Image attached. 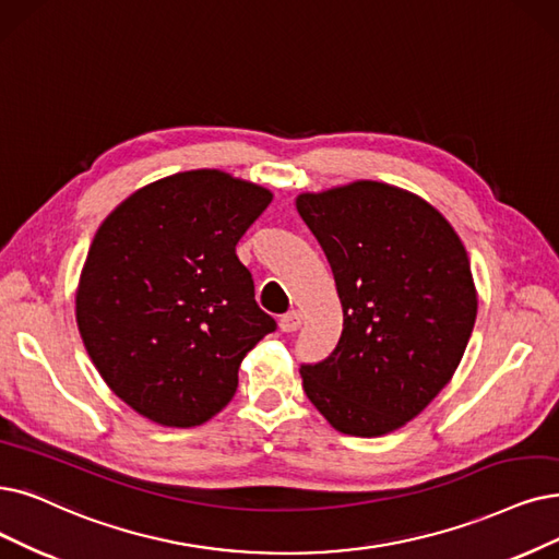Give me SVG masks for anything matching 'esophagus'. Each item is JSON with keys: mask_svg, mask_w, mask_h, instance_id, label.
<instances>
[{"mask_svg": "<svg viewBox=\"0 0 559 559\" xmlns=\"http://www.w3.org/2000/svg\"><path fill=\"white\" fill-rule=\"evenodd\" d=\"M300 325H302V314H300V311H296V309L288 311V314H284L280 319V328L284 332H296Z\"/></svg>", "mask_w": 559, "mask_h": 559, "instance_id": "1", "label": "esophagus"}]
</instances>
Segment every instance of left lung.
I'll list each match as a JSON object with an SVG mask.
<instances>
[{"label":"left lung","mask_w":559,"mask_h":559,"mask_svg":"<svg viewBox=\"0 0 559 559\" xmlns=\"http://www.w3.org/2000/svg\"><path fill=\"white\" fill-rule=\"evenodd\" d=\"M344 309L337 348L302 365L307 399L334 429L385 436L452 381L477 319L461 238L417 194L355 181L298 194Z\"/></svg>","instance_id":"obj_1"}]
</instances>
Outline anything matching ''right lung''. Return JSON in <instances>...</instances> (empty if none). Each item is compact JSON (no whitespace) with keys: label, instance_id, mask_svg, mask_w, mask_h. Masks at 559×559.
I'll return each mask as SVG.
<instances>
[{"label":"right lung","instance_id":"add662e5","mask_svg":"<svg viewBox=\"0 0 559 559\" xmlns=\"http://www.w3.org/2000/svg\"><path fill=\"white\" fill-rule=\"evenodd\" d=\"M273 192L219 169L171 174L132 192L88 248L75 319L103 381L163 427L225 408L238 367L275 319L259 309L236 245Z\"/></svg>","mask_w":559,"mask_h":559}]
</instances>
